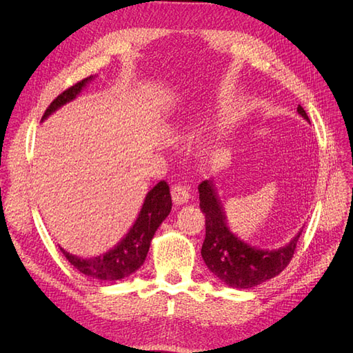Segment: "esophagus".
Instances as JSON below:
<instances>
[{
	"instance_id": "obj_1",
	"label": "esophagus",
	"mask_w": 353,
	"mask_h": 353,
	"mask_svg": "<svg viewBox=\"0 0 353 353\" xmlns=\"http://www.w3.org/2000/svg\"><path fill=\"white\" fill-rule=\"evenodd\" d=\"M170 194H172V200H174L176 206L184 205V203H187L188 199H190L188 188L184 187V185H181V184L174 185L172 190H170Z\"/></svg>"
}]
</instances>
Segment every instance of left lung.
<instances>
[{"label":"left lung","instance_id":"left-lung-1","mask_svg":"<svg viewBox=\"0 0 353 353\" xmlns=\"http://www.w3.org/2000/svg\"><path fill=\"white\" fill-rule=\"evenodd\" d=\"M299 114L309 122L303 108ZM200 209L206 216V237L201 245V258L210 272L232 288H252L279 275L290 263L302 231L280 249H258L243 241L228 225L212 179L199 185Z\"/></svg>","mask_w":353,"mask_h":353}]
</instances>
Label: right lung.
<instances>
[{
  "instance_id": "add662e5",
  "label": "right lung",
  "mask_w": 353,
  "mask_h": 353,
  "mask_svg": "<svg viewBox=\"0 0 353 353\" xmlns=\"http://www.w3.org/2000/svg\"><path fill=\"white\" fill-rule=\"evenodd\" d=\"M92 78L94 77L85 78L66 91H63L48 105L41 121H46L61 105L77 99V95L87 87V83L91 82ZM170 209H172V199H170L169 185L165 181H160L147 193L143 208L131 230L113 249L100 256H95V258H79V256L72 254L61 248L60 250L74 268L85 275L92 276V279L101 281H117L126 279L137 270H140V266L144 263L154 232L169 215Z\"/></svg>"
}]
</instances>
